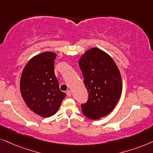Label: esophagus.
Returning <instances> with one entry per match:
<instances>
[{"label": "esophagus", "instance_id": "34e87169", "mask_svg": "<svg viewBox=\"0 0 153 153\" xmlns=\"http://www.w3.org/2000/svg\"><path fill=\"white\" fill-rule=\"evenodd\" d=\"M66 94H67V96H68V97H70L71 96V90H68V91H67Z\"/></svg>", "mask_w": 153, "mask_h": 153}]
</instances>
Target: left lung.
I'll use <instances>...</instances> for the list:
<instances>
[{"mask_svg":"<svg viewBox=\"0 0 153 153\" xmlns=\"http://www.w3.org/2000/svg\"><path fill=\"white\" fill-rule=\"evenodd\" d=\"M78 62L89 92V99L82 104V111L89 119L99 120L108 115L120 98V72L113 58L97 48L86 51Z\"/></svg>","mask_w":153,"mask_h":153,"instance_id":"1","label":"left lung"}]
</instances>
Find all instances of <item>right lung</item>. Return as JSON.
<instances>
[{
  "mask_svg": "<svg viewBox=\"0 0 153 153\" xmlns=\"http://www.w3.org/2000/svg\"><path fill=\"white\" fill-rule=\"evenodd\" d=\"M56 54L45 52L33 56L22 71L20 91L26 105L34 113L43 117L54 115L66 94L60 90L54 74Z\"/></svg>",
  "mask_w": 153,
  "mask_h": 153,
  "instance_id": "obj_1",
  "label": "right lung"
}]
</instances>
